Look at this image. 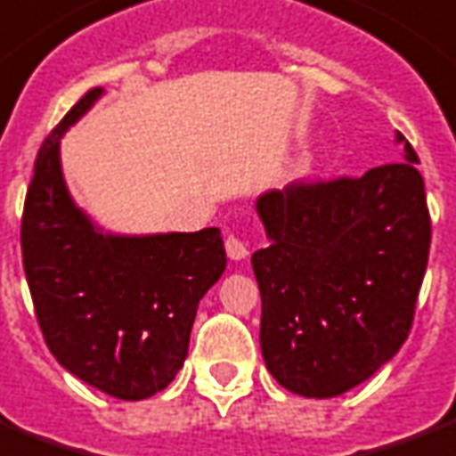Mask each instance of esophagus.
Returning <instances> with one entry per match:
<instances>
[{"instance_id":"1","label":"esophagus","mask_w":456,"mask_h":456,"mask_svg":"<svg viewBox=\"0 0 456 456\" xmlns=\"http://www.w3.org/2000/svg\"><path fill=\"white\" fill-rule=\"evenodd\" d=\"M224 251L232 260H243L248 256V248H246V243L239 239V236H227V241H224Z\"/></svg>"}]
</instances>
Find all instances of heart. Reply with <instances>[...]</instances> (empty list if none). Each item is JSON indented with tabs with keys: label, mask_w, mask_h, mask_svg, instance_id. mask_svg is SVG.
I'll return each mask as SVG.
<instances>
[{
	"label": "heart",
	"mask_w": 456,
	"mask_h": 456,
	"mask_svg": "<svg viewBox=\"0 0 456 456\" xmlns=\"http://www.w3.org/2000/svg\"><path fill=\"white\" fill-rule=\"evenodd\" d=\"M301 167H304V172H308V169H311V167H313V159H305V162Z\"/></svg>",
	"instance_id": "b5f03b06"
}]
</instances>
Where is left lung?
I'll return each instance as SVG.
<instances>
[{
	"instance_id": "1",
	"label": "left lung",
	"mask_w": 456,
	"mask_h": 456,
	"mask_svg": "<svg viewBox=\"0 0 456 456\" xmlns=\"http://www.w3.org/2000/svg\"><path fill=\"white\" fill-rule=\"evenodd\" d=\"M363 176L289 183L256 200L270 239L253 253L267 370L301 397L352 390L409 337L428 265L430 215L416 152Z\"/></svg>"
}]
</instances>
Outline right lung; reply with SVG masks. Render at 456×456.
<instances>
[{
  "mask_svg": "<svg viewBox=\"0 0 456 456\" xmlns=\"http://www.w3.org/2000/svg\"><path fill=\"white\" fill-rule=\"evenodd\" d=\"M88 90L45 138L20 220L35 315L54 359L110 397L165 390L189 354L196 311L227 267L220 229L104 234L66 189L59 143L102 95Z\"/></svg>",
  "mask_w": 456,
  "mask_h": 456,
  "instance_id": "1",
  "label": "right lung"
}]
</instances>
